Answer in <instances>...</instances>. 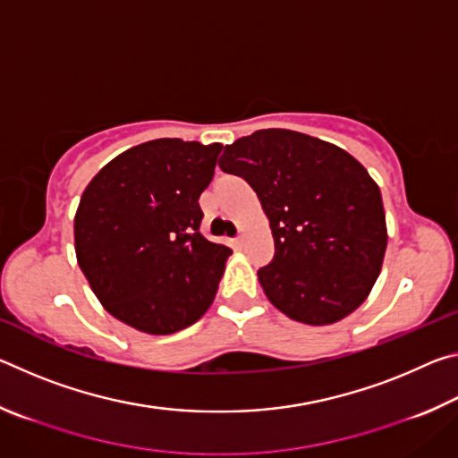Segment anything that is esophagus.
<instances>
[{
    "label": "esophagus",
    "mask_w": 458,
    "mask_h": 458,
    "mask_svg": "<svg viewBox=\"0 0 458 458\" xmlns=\"http://www.w3.org/2000/svg\"><path fill=\"white\" fill-rule=\"evenodd\" d=\"M232 246H234V248H242V246H244V236H238V238L232 240Z\"/></svg>",
    "instance_id": "1"
}]
</instances>
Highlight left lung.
Returning <instances> with one entry per match:
<instances>
[{"label": "left lung", "mask_w": 458, "mask_h": 458, "mask_svg": "<svg viewBox=\"0 0 458 458\" xmlns=\"http://www.w3.org/2000/svg\"><path fill=\"white\" fill-rule=\"evenodd\" d=\"M222 172L257 191L275 240L259 283L278 311L331 325L368 299L382 270V193L341 147L289 129H262L224 147Z\"/></svg>", "instance_id": "1"}]
</instances>
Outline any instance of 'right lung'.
<instances>
[{"mask_svg":"<svg viewBox=\"0 0 458 458\" xmlns=\"http://www.w3.org/2000/svg\"><path fill=\"white\" fill-rule=\"evenodd\" d=\"M220 143L155 139L123 151L92 177L74 216L79 267L108 313L169 335L196 323L232 254L199 234V193Z\"/></svg>","mask_w":458,"mask_h":458,"instance_id":"right-lung-1","label":"right lung"}]
</instances>
